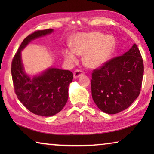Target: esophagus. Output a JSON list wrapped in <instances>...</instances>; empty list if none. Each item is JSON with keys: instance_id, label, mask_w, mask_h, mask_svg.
<instances>
[{"instance_id": "34e87169", "label": "esophagus", "mask_w": 154, "mask_h": 154, "mask_svg": "<svg viewBox=\"0 0 154 154\" xmlns=\"http://www.w3.org/2000/svg\"><path fill=\"white\" fill-rule=\"evenodd\" d=\"M84 74V72L82 71V70H79V69H77L76 71H74V73H73V76L75 78H78L80 76H82Z\"/></svg>"}]
</instances>
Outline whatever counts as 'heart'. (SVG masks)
<instances>
[{"label": "heart", "instance_id": "heart-1", "mask_svg": "<svg viewBox=\"0 0 154 154\" xmlns=\"http://www.w3.org/2000/svg\"><path fill=\"white\" fill-rule=\"evenodd\" d=\"M72 48L64 51V56L69 64L77 60V54L83 55V63L88 67L96 69L106 63L116 47V39L112 35L100 32L81 33L72 40Z\"/></svg>", "mask_w": 154, "mask_h": 154}]
</instances>
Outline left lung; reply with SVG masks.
Instances as JSON below:
<instances>
[{"mask_svg": "<svg viewBox=\"0 0 154 154\" xmlns=\"http://www.w3.org/2000/svg\"><path fill=\"white\" fill-rule=\"evenodd\" d=\"M144 72L136 44L122 56L94 70L91 80L93 100L101 111L116 114L126 109L139 96Z\"/></svg>", "mask_w": 154, "mask_h": 154, "instance_id": "obj_1", "label": "left lung"}]
</instances>
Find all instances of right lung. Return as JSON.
Returning a JSON list of instances; mask_svg holds the SVG:
<instances>
[{"label":"right lung","instance_id":"right-lung-1","mask_svg":"<svg viewBox=\"0 0 154 154\" xmlns=\"http://www.w3.org/2000/svg\"><path fill=\"white\" fill-rule=\"evenodd\" d=\"M52 32L53 29L36 30L26 37L13 58L11 69L15 93L19 100L32 113L45 117L59 113L66 105L73 74L70 71L50 68L31 78L24 71L21 51L32 40Z\"/></svg>","mask_w":154,"mask_h":154}]
</instances>
